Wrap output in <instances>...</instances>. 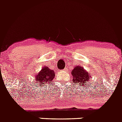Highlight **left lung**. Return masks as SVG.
Wrapping results in <instances>:
<instances>
[{
	"mask_svg": "<svg viewBox=\"0 0 122 122\" xmlns=\"http://www.w3.org/2000/svg\"><path fill=\"white\" fill-rule=\"evenodd\" d=\"M71 74L73 76V81L74 84H78L84 85V84H87L90 80V73L86 71L84 68L81 66L74 67L71 71Z\"/></svg>",
	"mask_w": 122,
	"mask_h": 122,
	"instance_id": "left-lung-1",
	"label": "left lung"
}]
</instances>
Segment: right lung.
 Wrapping results in <instances>:
<instances>
[{
  "label": "right lung",
  "instance_id": "obj_1",
  "mask_svg": "<svg viewBox=\"0 0 122 122\" xmlns=\"http://www.w3.org/2000/svg\"><path fill=\"white\" fill-rule=\"evenodd\" d=\"M55 77L54 72L53 70H51L49 68L43 67L41 70L36 74L35 76L36 82H38L40 85L44 83H49L53 80Z\"/></svg>",
  "mask_w": 122,
  "mask_h": 122
}]
</instances>
